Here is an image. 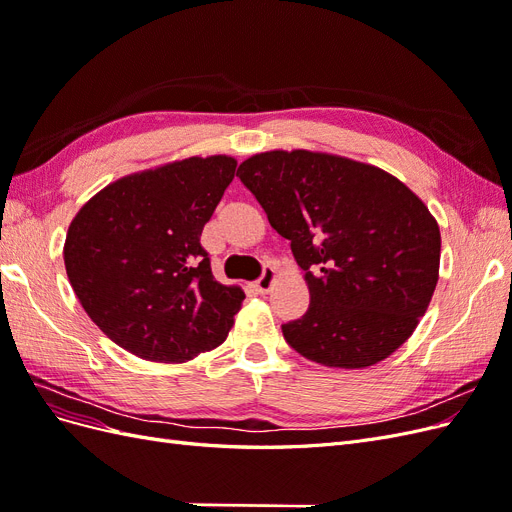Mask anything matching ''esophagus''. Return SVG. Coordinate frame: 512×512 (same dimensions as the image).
Instances as JSON below:
<instances>
[{
  "label": "esophagus",
  "mask_w": 512,
  "mask_h": 512,
  "mask_svg": "<svg viewBox=\"0 0 512 512\" xmlns=\"http://www.w3.org/2000/svg\"><path fill=\"white\" fill-rule=\"evenodd\" d=\"M273 282H275V271H273L271 267H267L265 271H262V275L258 277L254 286H256V290H258L260 294H267V292L271 290Z\"/></svg>",
  "instance_id": "esophagus-1"
}]
</instances>
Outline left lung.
I'll use <instances>...</instances> for the list:
<instances>
[{
  "label": "left lung",
  "instance_id": "8db88e82",
  "mask_svg": "<svg viewBox=\"0 0 512 512\" xmlns=\"http://www.w3.org/2000/svg\"><path fill=\"white\" fill-rule=\"evenodd\" d=\"M237 177L305 271L307 312L282 324L290 348L361 369L406 342L440 269V228L421 198L376 166L303 149L258 153Z\"/></svg>",
  "mask_w": 512,
  "mask_h": 512
}]
</instances>
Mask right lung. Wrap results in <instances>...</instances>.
<instances>
[{
	"label": "right lung",
	"mask_w": 512,
	"mask_h": 512,
	"mask_svg": "<svg viewBox=\"0 0 512 512\" xmlns=\"http://www.w3.org/2000/svg\"><path fill=\"white\" fill-rule=\"evenodd\" d=\"M226 156L123 177L68 228V280L89 318L141 359L183 363L220 346L245 294L213 280L200 232L235 179Z\"/></svg>",
	"instance_id": "obj_1"
}]
</instances>
